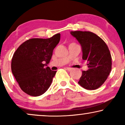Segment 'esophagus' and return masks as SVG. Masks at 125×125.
I'll use <instances>...</instances> for the list:
<instances>
[{
    "instance_id": "esophagus-1",
    "label": "esophagus",
    "mask_w": 125,
    "mask_h": 125,
    "mask_svg": "<svg viewBox=\"0 0 125 125\" xmlns=\"http://www.w3.org/2000/svg\"><path fill=\"white\" fill-rule=\"evenodd\" d=\"M66 69H67L68 71H71L72 70V68H68L67 67V68H66Z\"/></svg>"
}]
</instances>
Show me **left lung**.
Returning a JSON list of instances; mask_svg holds the SVG:
<instances>
[{"label":"left lung","mask_w":125,"mask_h":125,"mask_svg":"<svg viewBox=\"0 0 125 125\" xmlns=\"http://www.w3.org/2000/svg\"><path fill=\"white\" fill-rule=\"evenodd\" d=\"M81 45L83 59L88 61L78 83L88 90L98 89L105 83L112 70V56L108 47L96 34L89 31H72Z\"/></svg>","instance_id":"obj_1"}]
</instances>
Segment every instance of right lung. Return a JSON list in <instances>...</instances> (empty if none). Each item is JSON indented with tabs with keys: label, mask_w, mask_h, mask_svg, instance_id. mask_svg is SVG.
<instances>
[{
	"label": "right lung",
	"mask_w": 125,
	"mask_h": 125,
	"mask_svg": "<svg viewBox=\"0 0 125 125\" xmlns=\"http://www.w3.org/2000/svg\"><path fill=\"white\" fill-rule=\"evenodd\" d=\"M60 40V33L49 39H31L15 52L11 61L12 72L20 89L27 94L39 96L51 86L57 71L45 66L50 62Z\"/></svg>",
	"instance_id": "obj_1"
}]
</instances>
